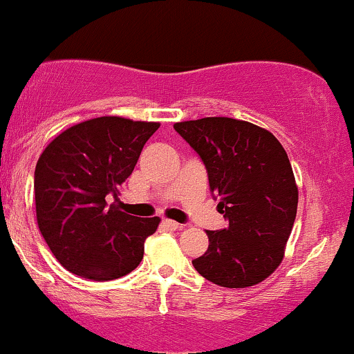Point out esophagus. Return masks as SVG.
Returning <instances> with one entry per match:
<instances>
[{"instance_id": "esophagus-1", "label": "esophagus", "mask_w": 354, "mask_h": 354, "mask_svg": "<svg viewBox=\"0 0 354 354\" xmlns=\"http://www.w3.org/2000/svg\"><path fill=\"white\" fill-rule=\"evenodd\" d=\"M162 225H164L165 228H170V230H176V228H178V223L174 222V220H170V218L162 220Z\"/></svg>"}]
</instances>
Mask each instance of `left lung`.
Here are the masks:
<instances>
[{
	"mask_svg": "<svg viewBox=\"0 0 354 354\" xmlns=\"http://www.w3.org/2000/svg\"><path fill=\"white\" fill-rule=\"evenodd\" d=\"M174 129L201 156L228 220L223 230H207L209 248L194 268L225 288L260 283L280 267L297 217L298 185L283 145L267 129L232 118Z\"/></svg>",
	"mask_w": 354,
	"mask_h": 354,
	"instance_id": "8db88e82",
	"label": "left lung"
}]
</instances>
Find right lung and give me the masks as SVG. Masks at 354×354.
<instances>
[{
  "label": "right lung",
  "instance_id": "add662e5",
  "mask_svg": "<svg viewBox=\"0 0 354 354\" xmlns=\"http://www.w3.org/2000/svg\"><path fill=\"white\" fill-rule=\"evenodd\" d=\"M159 122L102 115L62 131L35 170L36 220L49 250L68 272L109 281L137 268L160 218L119 210L120 187Z\"/></svg>",
  "mask_w": 354,
  "mask_h": 354
}]
</instances>
